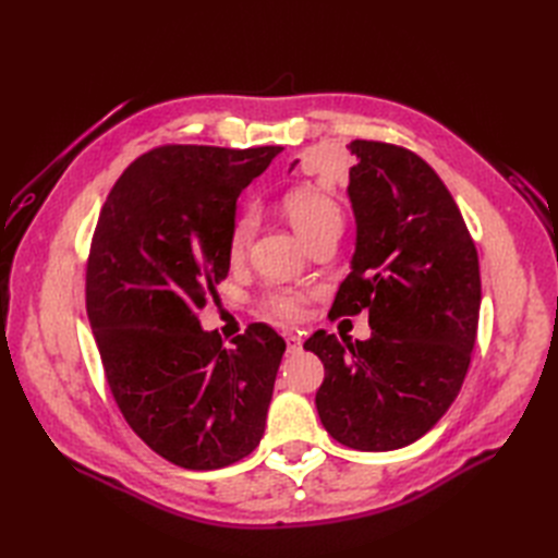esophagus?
I'll return each mask as SVG.
<instances>
[{"label":"esophagus","instance_id":"obj_1","mask_svg":"<svg viewBox=\"0 0 558 558\" xmlns=\"http://www.w3.org/2000/svg\"><path fill=\"white\" fill-rule=\"evenodd\" d=\"M286 351H289L291 356H293V353L302 351V340L298 335H286Z\"/></svg>","mask_w":558,"mask_h":558}]
</instances>
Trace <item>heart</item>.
<instances>
[{"label":"heart","mask_w":558,"mask_h":558,"mask_svg":"<svg viewBox=\"0 0 558 558\" xmlns=\"http://www.w3.org/2000/svg\"><path fill=\"white\" fill-rule=\"evenodd\" d=\"M283 209L307 244L328 228H342L340 205H337L332 195L314 189V185H300V189L286 193ZM256 223L258 218L253 209H242L234 216L228 234V253L232 260H240L246 253L253 232H256ZM269 310L281 318H298L302 314V300L298 295H279L269 302Z\"/></svg>","instance_id":"obj_1"}]
</instances>
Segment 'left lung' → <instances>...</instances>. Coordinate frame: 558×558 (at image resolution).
<instances>
[{
	"instance_id": "obj_1",
	"label": "left lung",
	"mask_w": 558,
	"mask_h": 558,
	"mask_svg": "<svg viewBox=\"0 0 558 558\" xmlns=\"http://www.w3.org/2000/svg\"><path fill=\"white\" fill-rule=\"evenodd\" d=\"M349 150L356 248L330 314L367 310L373 335L342 344L318 330L305 349L326 367L316 391L324 428L351 449L393 451L424 437L461 391L477 337L480 260L426 160L365 140Z\"/></svg>"
}]
</instances>
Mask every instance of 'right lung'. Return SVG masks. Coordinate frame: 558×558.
Instances as JSON below:
<instances>
[{
	"instance_id": "add662e5",
	"label": "right lung",
	"mask_w": 558,
	"mask_h": 558,
	"mask_svg": "<svg viewBox=\"0 0 558 558\" xmlns=\"http://www.w3.org/2000/svg\"><path fill=\"white\" fill-rule=\"evenodd\" d=\"M281 150H150L95 228L86 305L111 393L130 428L185 470L238 463L265 433L286 342L253 324L226 347L197 310L230 272L238 197Z\"/></svg>"
}]
</instances>
